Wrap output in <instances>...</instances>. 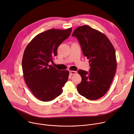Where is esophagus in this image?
I'll use <instances>...</instances> for the list:
<instances>
[{"label": "esophagus", "mask_w": 134, "mask_h": 134, "mask_svg": "<svg viewBox=\"0 0 134 134\" xmlns=\"http://www.w3.org/2000/svg\"><path fill=\"white\" fill-rule=\"evenodd\" d=\"M77 73L76 71H74V70H70L69 71V74L70 75H74V74H76Z\"/></svg>", "instance_id": "1"}]
</instances>
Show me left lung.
Instances as JSON below:
<instances>
[{
  "mask_svg": "<svg viewBox=\"0 0 134 134\" xmlns=\"http://www.w3.org/2000/svg\"><path fill=\"white\" fill-rule=\"evenodd\" d=\"M76 37L84 56L89 60V72L80 69L82 77L78 92L89 100L100 98L112 82L117 63L114 48L107 36L87 25L80 26L72 34Z\"/></svg>",
  "mask_w": 134,
  "mask_h": 134,
  "instance_id": "1",
  "label": "left lung"
}]
</instances>
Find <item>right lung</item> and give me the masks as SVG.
<instances>
[{"instance_id": "1", "label": "right lung", "mask_w": 134, "mask_h": 134, "mask_svg": "<svg viewBox=\"0 0 134 134\" xmlns=\"http://www.w3.org/2000/svg\"><path fill=\"white\" fill-rule=\"evenodd\" d=\"M72 28L51 29L41 32L30 41L24 51L22 67L25 82L39 100L49 102L62 93L69 71L59 70L48 63L53 62L58 46L66 40Z\"/></svg>"}]
</instances>
